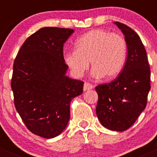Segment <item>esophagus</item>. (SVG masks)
Returning <instances> with one entry per match:
<instances>
[{
    "mask_svg": "<svg viewBox=\"0 0 157 157\" xmlns=\"http://www.w3.org/2000/svg\"><path fill=\"white\" fill-rule=\"evenodd\" d=\"M94 88V86L92 84L89 82H85L84 83V86H83V90L86 91V90H90L91 89Z\"/></svg>",
    "mask_w": 157,
    "mask_h": 157,
    "instance_id": "obj_1",
    "label": "esophagus"
}]
</instances>
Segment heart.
I'll return each instance as SVG.
<instances>
[{"instance_id":"1","label":"heart","mask_w":157,"mask_h":157,"mask_svg":"<svg viewBox=\"0 0 157 157\" xmlns=\"http://www.w3.org/2000/svg\"><path fill=\"white\" fill-rule=\"evenodd\" d=\"M127 55V42L121 35L97 29L78 38L75 51L65 53L63 58L75 77L85 74L90 61L93 77L112 80L123 71Z\"/></svg>"}]
</instances>
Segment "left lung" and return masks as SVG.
<instances>
[{
    "label": "left lung",
    "mask_w": 157,
    "mask_h": 157,
    "mask_svg": "<svg viewBox=\"0 0 157 157\" xmlns=\"http://www.w3.org/2000/svg\"><path fill=\"white\" fill-rule=\"evenodd\" d=\"M125 37L127 58L115 81L96 86L98 102L96 113L107 129L124 131L145 109L150 90V67L142 41L127 25L114 22Z\"/></svg>",
    "instance_id": "left-lung-1"
}]
</instances>
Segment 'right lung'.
Returning a JSON list of instances; mask_svg holds the SVG:
<instances>
[{
	"mask_svg": "<svg viewBox=\"0 0 157 157\" xmlns=\"http://www.w3.org/2000/svg\"><path fill=\"white\" fill-rule=\"evenodd\" d=\"M73 32L39 29L24 41L14 61L11 86L15 106L26 127L42 138L63 132L70 120L71 101L83 92L82 81L66 75L63 47Z\"/></svg>",
	"mask_w": 157,
	"mask_h": 157,
	"instance_id": "obj_1",
	"label": "right lung"
}]
</instances>
